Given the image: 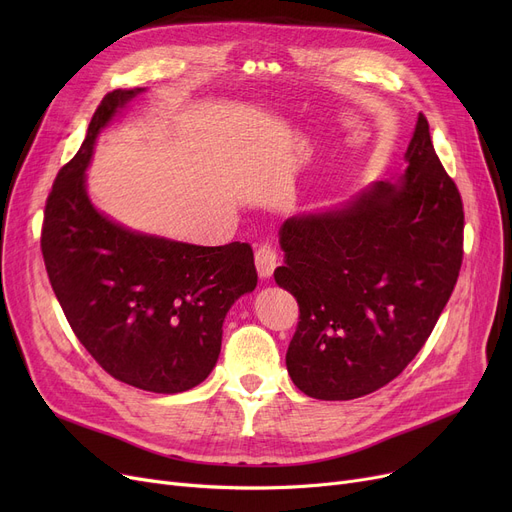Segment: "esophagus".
<instances>
[{
  "label": "esophagus",
  "mask_w": 512,
  "mask_h": 512,
  "mask_svg": "<svg viewBox=\"0 0 512 512\" xmlns=\"http://www.w3.org/2000/svg\"><path fill=\"white\" fill-rule=\"evenodd\" d=\"M278 265V255L276 249L272 245H263L259 247V251L255 253V267L259 280H270L274 276V270Z\"/></svg>",
  "instance_id": "obj_1"
}]
</instances>
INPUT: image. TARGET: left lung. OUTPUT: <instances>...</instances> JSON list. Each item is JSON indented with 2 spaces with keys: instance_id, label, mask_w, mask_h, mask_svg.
<instances>
[{
  "instance_id": "8db88e82",
  "label": "left lung",
  "mask_w": 512,
  "mask_h": 512,
  "mask_svg": "<svg viewBox=\"0 0 512 512\" xmlns=\"http://www.w3.org/2000/svg\"><path fill=\"white\" fill-rule=\"evenodd\" d=\"M407 170L280 228L276 284L299 303L286 367L301 392L351 400L421 351L463 261V203L419 114Z\"/></svg>"
}]
</instances>
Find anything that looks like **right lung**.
I'll return each mask as SVG.
<instances>
[{"label": "right lung", "mask_w": 512, "mask_h": 512, "mask_svg": "<svg viewBox=\"0 0 512 512\" xmlns=\"http://www.w3.org/2000/svg\"><path fill=\"white\" fill-rule=\"evenodd\" d=\"M145 89L107 93L45 205L41 251L76 338L116 380L157 394L199 386L218 363L230 307L257 286L247 242L199 247L132 230L95 207L99 134Z\"/></svg>", "instance_id": "1"}]
</instances>
